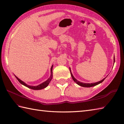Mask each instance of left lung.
Returning a JSON list of instances; mask_svg holds the SVG:
<instances>
[{"label": "left lung", "instance_id": "obj_1", "mask_svg": "<svg viewBox=\"0 0 124 124\" xmlns=\"http://www.w3.org/2000/svg\"><path fill=\"white\" fill-rule=\"evenodd\" d=\"M114 62H115V57H114ZM70 73H71V77H72V79H73V80H74V81L75 83H77L78 85H79V86H82V87H93V86H96V85H98V84H100V83H101L102 82H103V81L104 79H105V78H104L103 79H102V80H101V81H98V82H96V83H91V84H88V83H81V82H80V81H78L77 79H76L75 78V77H73V75H72V73H71V71H70Z\"/></svg>", "mask_w": 124, "mask_h": 124}]
</instances>
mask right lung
I'll use <instances>...</instances> for the list:
<instances>
[{
	"instance_id": "obj_1",
	"label": "right lung",
	"mask_w": 124,
	"mask_h": 124,
	"mask_svg": "<svg viewBox=\"0 0 124 124\" xmlns=\"http://www.w3.org/2000/svg\"><path fill=\"white\" fill-rule=\"evenodd\" d=\"M52 69H53V65L51 67V76H50V77L47 79L46 81H45V82L43 83L42 84H40V85H39L38 86H29V85H28L27 84H26L24 82H23V81H22L21 80H20V79H18L16 76H15V77L16 78V79H17V80L19 81V82L23 85L24 86L27 87L31 88L32 89H34V90H39V89H43L44 88L46 87L48 85L49 83H50V81L52 80V77H53V72H52Z\"/></svg>"
}]
</instances>
